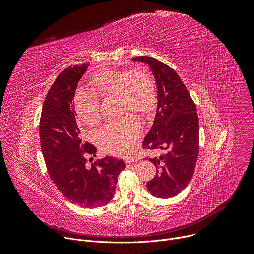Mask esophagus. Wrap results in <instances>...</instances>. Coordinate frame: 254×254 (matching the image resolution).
I'll list each match as a JSON object with an SVG mask.
<instances>
[{
  "instance_id": "obj_1",
  "label": "esophagus",
  "mask_w": 254,
  "mask_h": 254,
  "mask_svg": "<svg viewBox=\"0 0 254 254\" xmlns=\"http://www.w3.org/2000/svg\"><path fill=\"white\" fill-rule=\"evenodd\" d=\"M136 161H137L136 157H127V158L125 159V163L127 165H128V164H131V163H135Z\"/></svg>"
}]
</instances>
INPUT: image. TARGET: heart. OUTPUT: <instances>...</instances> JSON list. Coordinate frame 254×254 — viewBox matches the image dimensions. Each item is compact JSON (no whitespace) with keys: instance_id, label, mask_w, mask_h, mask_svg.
Returning a JSON list of instances; mask_svg holds the SVG:
<instances>
[{"instance_id":"obj_1","label":"heart","mask_w":254,"mask_h":254,"mask_svg":"<svg viewBox=\"0 0 254 254\" xmlns=\"http://www.w3.org/2000/svg\"><path fill=\"white\" fill-rule=\"evenodd\" d=\"M89 83L93 92H77L74 98L76 113L88 127H97L101 123L99 98L116 97L120 114L136 112L141 116H147L155 108V84L144 70H102L93 74ZM141 132L142 126L138 117L127 113L115 122L107 124L99 131L98 143L107 153L127 155Z\"/></svg>"}]
</instances>
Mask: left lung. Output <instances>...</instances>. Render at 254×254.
I'll use <instances>...</instances> for the list:
<instances>
[{"mask_svg":"<svg viewBox=\"0 0 254 254\" xmlns=\"http://www.w3.org/2000/svg\"><path fill=\"white\" fill-rule=\"evenodd\" d=\"M134 61L148 64L157 88L155 119L142 146L162 153L146 157L156 168L147 189L155 197L170 198L188 186L194 173L199 147L196 108L182 80L168 64L150 57Z\"/></svg>","mask_w":254,"mask_h":254,"instance_id":"8db88e82","label":"left lung"}]
</instances>
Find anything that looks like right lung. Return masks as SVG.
Segmentation results:
<instances>
[{"label":"right lung","instance_id":"right-lung-1","mask_svg":"<svg viewBox=\"0 0 254 254\" xmlns=\"http://www.w3.org/2000/svg\"><path fill=\"white\" fill-rule=\"evenodd\" d=\"M88 65L69 66L51 85L40 117V143L49 177L61 193L71 203L91 209L111 201L125 163L111 156L87 163V156H96L97 149L82 139L74 97Z\"/></svg>","mask_w":254,"mask_h":254}]
</instances>
